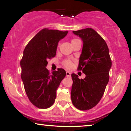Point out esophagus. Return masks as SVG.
I'll list each match as a JSON object with an SVG mask.
<instances>
[{
    "label": "esophagus",
    "mask_w": 131,
    "mask_h": 131,
    "mask_svg": "<svg viewBox=\"0 0 131 131\" xmlns=\"http://www.w3.org/2000/svg\"><path fill=\"white\" fill-rule=\"evenodd\" d=\"M71 72H69V71H67V72H66V75H67V77H71Z\"/></svg>",
    "instance_id": "1"
}]
</instances>
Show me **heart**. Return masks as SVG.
Segmentation results:
<instances>
[{"label":"heart","instance_id":"heart-1","mask_svg":"<svg viewBox=\"0 0 131 131\" xmlns=\"http://www.w3.org/2000/svg\"><path fill=\"white\" fill-rule=\"evenodd\" d=\"M77 41H79V40L77 39H73L71 40V44L74 42H76ZM63 65L67 68H70L72 67V63L70 60H65L63 62Z\"/></svg>","mask_w":131,"mask_h":131}]
</instances>
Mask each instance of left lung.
<instances>
[{"instance_id": "obj_1", "label": "left lung", "mask_w": 131, "mask_h": 131, "mask_svg": "<svg viewBox=\"0 0 131 131\" xmlns=\"http://www.w3.org/2000/svg\"><path fill=\"white\" fill-rule=\"evenodd\" d=\"M73 33L83 41L78 69L82 70L86 77L80 80L77 75H71V100L77 108L88 110L96 105L104 95L111 60L107 44L95 30L86 28Z\"/></svg>"}]
</instances>
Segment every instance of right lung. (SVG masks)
Here are the masks:
<instances>
[{"label": "right lung", "mask_w": 131, "mask_h": 131, "mask_svg": "<svg viewBox=\"0 0 131 131\" xmlns=\"http://www.w3.org/2000/svg\"><path fill=\"white\" fill-rule=\"evenodd\" d=\"M68 31L43 29L39 31L24 48L20 62L22 81L28 98L39 108L53 105L56 91L66 75L63 69L50 74L46 68L47 60L54 57L58 43Z\"/></svg>", "instance_id": "right-lung-1"}]
</instances>
